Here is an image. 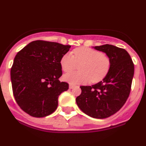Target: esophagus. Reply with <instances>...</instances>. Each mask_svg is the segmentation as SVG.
<instances>
[{
    "mask_svg": "<svg viewBox=\"0 0 146 146\" xmlns=\"http://www.w3.org/2000/svg\"><path fill=\"white\" fill-rule=\"evenodd\" d=\"M75 87V86L74 85H73V84H69V88H74Z\"/></svg>",
    "mask_w": 146,
    "mask_h": 146,
    "instance_id": "34e87169",
    "label": "esophagus"
}]
</instances>
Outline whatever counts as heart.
<instances>
[{
  "label": "heart",
  "mask_w": 146,
  "mask_h": 146,
  "mask_svg": "<svg viewBox=\"0 0 146 146\" xmlns=\"http://www.w3.org/2000/svg\"><path fill=\"white\" fill-rule=\"evenodd\" d=\"M64 54L60 59V66L65 72L74 70L77 65L80 72H71L64 75L63 78L70 84H85L92 81L98 83L107 75L110 68V60L102 52L87 47H78Z\"/></svg>",
  "instance_id": "obj_1"
}]
</instances>
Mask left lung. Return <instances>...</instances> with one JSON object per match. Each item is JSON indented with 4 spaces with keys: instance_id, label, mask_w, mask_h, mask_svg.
<instances>
[{
    "instance_id": "obj_1",
    "label": "left lung",
    "mask_w": 146,
    "mask_h": 146,
    "mask_svg": "<svg viewBox=\"0 0 146 146\" xmlns=\"http://www.w3.org/2000/svg\"><path fill=\"white\" fill-rule=\"evenodd\" d=\"M104 52L110 60V68L102 81L93 86H81L76 98L77 105L88 116L98 119L109 117L125 104L131 90L134 64L125 49L111 44L94 47Z\"/></svg>"
}]
</instances>
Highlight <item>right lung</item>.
I'll use <instances>...</instances> for the list:
<instances>
[{
  "label": "right lung",
  "instance_id": "add662e5",
  "mask_svg": "<svg viewBox=\"0 0 146 146\" xmlns=\"http://www.w3.org/2000/svg\"><path fill=\"white\" fill-rule=\"evenodd\" d=\"M71 46L36 40L20 50L11 69L13 94L20 108L35 117L56 110L60 94L69 88L58 80L62 76L60 59Z\"/></svg>",
  "mask_w": 146,
  "mask_h": 146
}]
</instances>
